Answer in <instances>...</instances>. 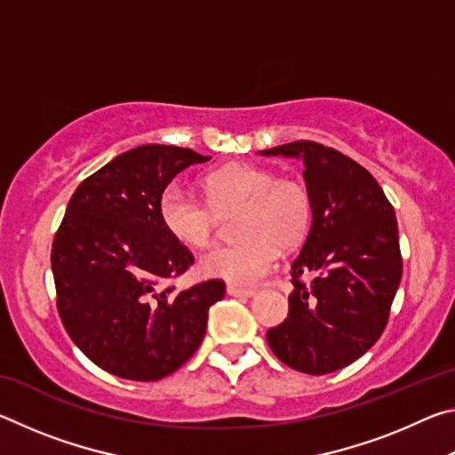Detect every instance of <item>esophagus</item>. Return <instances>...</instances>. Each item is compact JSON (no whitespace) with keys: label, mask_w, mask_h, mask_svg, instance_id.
I'll return each mask as SVG.
<instances>
[{"label":"esophagus","mask_w":455,"mask_h":455,"mask_svg":"<svg viewBox=\"0 0 455 455\" xmlns=\"http://www.w3.org/2000/svg\"><path fill=\"white\" fill-rule=\"evenodd\" d=\"M227 292L230 297H241V299H249V297L255 295V291H252V289H241V287H236V284H228Z\"/></svg>","instance_id":"1"}]
</instances>
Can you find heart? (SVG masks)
Listing matches in <instances>:
<instances>
[{
    "label": "heart",
    "mask_w": 455,
    "mask_h": 455,
    "mask_svg": "<svg viewBox=\"0 0 455 455\" xmlns=\"http://www.w3.org/2000/svg\"><path fill=\"white\" fill-rule=\"evenodd\" d=\"M206 200L179 182L160 195L158 214L176 241L204 249L214 238L219 214L241 212L236 235L241 241L222 244L200 260L204 275L235 284H252L273 267L276 249L291 251L305 241L311 228L313 198L297 179H276L263 166L230 164L203 179Z\"/></svg>",
    "instance_id": "heart-1"
}]
</instances>
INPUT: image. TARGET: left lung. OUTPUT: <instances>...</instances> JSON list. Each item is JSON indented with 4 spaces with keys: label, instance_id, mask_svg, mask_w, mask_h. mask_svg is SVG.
Returning <instances> with one entry per match:
<instances>
[{
    "label": "left lung",
    "instance_id": "1",
    "mask_svg": "<svg viewBox=\"0 0 455 455\" xmlns=\"http://www.w3.org/2000/svg\"><path fill=\"white\" fill-rule=\"evenodd\" d=\"M263 154L303 158L313 198L309 236L291 268L289 315L267 331L268 347L301 373H333L387 325L403 267L395 211L373 176L335 148L297 140Z\"/></svg>",
    "mask_w": 455,
    "mask_h": 455
}]
</instances>
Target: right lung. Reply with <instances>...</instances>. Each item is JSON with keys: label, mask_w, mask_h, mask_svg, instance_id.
Here are the masks:
<instances>
[{"label": "right lung", "mask_w": 455, "mask_h": 455, "mask_svg": "<svg viewBox=\"0 0 455 455\" xmlns=\"http://www.w3.org/2000/svg\"><path fill=\"white\" fill-rule=\"evenodd\" d=\"M190 148L146 144L84 180L52 244L58 313L84 355L134 381L174 373L203 343L225 281L174 291L195 257L160 222L158 203L176 174L206 163Z\"/></svg>", "instance_id": "1"}]
</instances>
